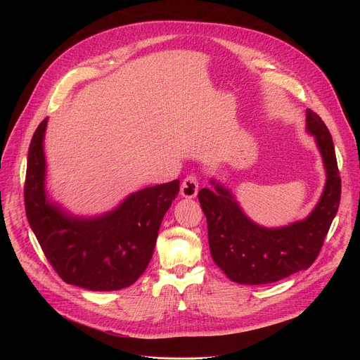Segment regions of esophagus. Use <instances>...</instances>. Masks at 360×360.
Listing matches in <instances>:
<instances>
[{"label":"esophagus","mask_w":360,"mask_h":360,"mask_svg":"<svg viewBox=\"0 0 360 360\" xmlns=\"http://www.w3.org/2000/svg\"><path fill=\"white\" fill-rule=\"evenodd\" d=\"M198 193L197 175H188L181 184V195L185 198H194Z\"/></svg>","instance_id":"1"}]
</instances>
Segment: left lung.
I'll list each match as a JSON object with an SVG mask.
<instances>
[{
	"label": "left lung",
	"instance_id": "8db88e82",
	"mask_svg": "<svg viewBox=\"0 0 360 360\" xmlns=\"http://www.w3.org/2000/svg\"><path fill=\"white\" fill-rule=\"evenodd\" d=\"M307 129L315 136L327 170L326 188L312 213L285 228L267 229L250 220L232 194L220 184L198 193L207 219L210 252L217 266L240 285H267L300 270L316 259L337 214L342 179L333 137L324 121L307 109Z\"/></svg>",
	"mask_w": 360,
	"mask_h": 360
}]
</instances>
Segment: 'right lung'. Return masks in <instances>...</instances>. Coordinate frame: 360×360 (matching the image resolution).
Returning a JSON list of instances; mask_svg holds the SVG:
<instances>
[{"label":"right lung","instance_id":"add662e5","mask_svg":"<svg viewBox=\"0 0 360 360\" xmlns=\"http://www.w3.org/2000/svg\"><path fill=\"white\" fill-rule=\"evenodd\" d=\"M45 129L46 118L29 146L25 207L46 259L68 285L93 292L131 286L153 255L163 216L179 193V179L131 194L103 216L74 217L49 202L45 193Z\"/></svg>","mask_w":360,"mask_h":360}]
</instances>
